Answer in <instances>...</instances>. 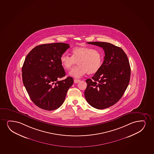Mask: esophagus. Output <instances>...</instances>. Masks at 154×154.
I'll use <instances>...</instances> for the list:
<instances>
[{"label":"esophagus","mask_w":154,"mask_h":154,"mask_svg":"<svg viewBox=\"0 0 154 154\" xmlns=\"http://www.w3.org/2000/svg\"><path fill=\"white\" fill-rule=\"evenodd\" d=\"M80 80H78V79H74V82L75 83H78L79 82H80Z\"/></svg>","instance_id":"1"}]
</instances>
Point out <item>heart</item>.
Here are the masks:
<instances>
[{"mask_svg": "<svg viewBox=\"0 0 154 154\" xmlns=\"http://www.w3.org/2000/svg\"><path fill=\"white\" fill-rule=\"evenodd\" d=\"M72 56L64 54L60 58L61 64L66 70L72 69L78 62L79 66L72 69L71 76L80 78L88 73L92 74L97 72L103 64V58L101 53L96 49L87 47H75L71 51Z\"/></svg>", "mask_w": 154, "mask_h": 154, "instance_id": "obj_1", "label": "heart"}]
</instances>
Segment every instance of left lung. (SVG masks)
<instances>
[{"label": "left lung", "instance_id": "obj_1", "mask_svg": "<svg viewBox=\"0 0 154 154\" xmlns=\"http://www.w3.org/2000/svg\"><path fill=\"white\" fill-rule=\"evenodd\" d=\"M89 44L103 48V63L88 84L84 95L92 107L103 109L115 105L121 99L130 82L131 68L126 54L120 47L106 43L93 42Z\"/></svg>", "mask_w": 154, "mask_h": 154}]
</instances>
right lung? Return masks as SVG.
<instances>
[{
  "mask_svg": "<svg viewBox=\"0 0 154 154\" xmlns=\"http://www.w3.org/2000/svg\"><path fill=\"white\" fill-rule=\"evenodd\" d=\"M69 47L63 43L42 44L26 57L22 68L23 83L32 101L41 109L51 111L60 107L73 83L70 76L59 80L66 75L60 58Z\"/></svg>",
  "mask_w": 154,
  "mask_h": 154,
  "instance_id": "1",
  "label": "right lung"
}]
</instances>
